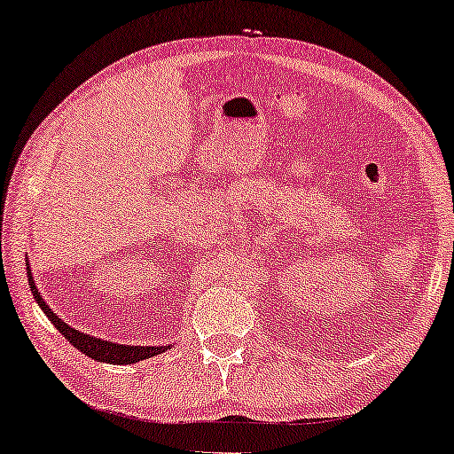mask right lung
I'll return each instance as SVG.
<instances>
[{"instance_id":"right-lung-1","label":"right lung","mask_w":454,"mask_h":454,"mask_svg":"<svg viewBox=\"0 0 454 454\" xmlns=\"http://www.w3.org/2000/svg\"><path fill=\"white\" fill-rule=\"evenodd\" d=\"M27 277H28L30 291H33L35 301L39 303V308L45 312L47 318L53 322V326L58 328V331L64 334V337L70 340V343L76 347L78 351H82L84 356H89L103 364L128 365V364L142 362V359L154 357V356H159V353H165L167 349H171V345H153V347L151 345H120V343H114V340H105V339L92 337V334H86L82 331H76V328H72L67 322L61 320L58 314H53V309L47 306L45 300H43L41 291L36 289V285H35L33 272H30V269H28V262H27Z\"/></svg>"}]
</instances>
